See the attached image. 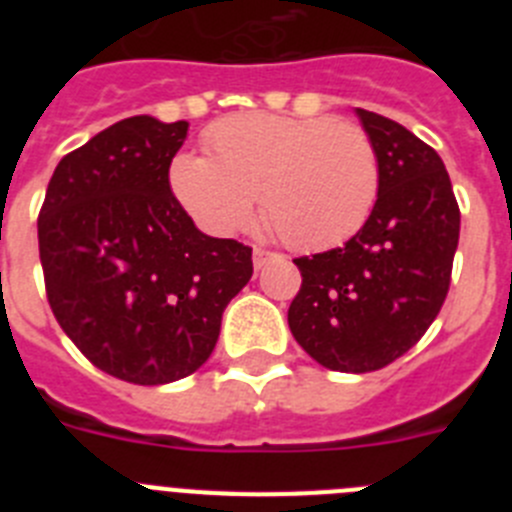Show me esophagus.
Returning a JSON list of instances; mask_svg holds the SVG:
<instances>
[{"mask_svg":"<svg viewBox=\"0 0 512 512\" xmlns=\"http://www.w3.org/2000/svg\"><path fill=\"white\" fill-rule=\"evenodd\" d=\"M274 256H277V253L266 251V248H253V269H264Z\"/></svg>","mask_w":512,"mask_h":512,"instance_id":"1","label":"esophagus"}]
</instances>
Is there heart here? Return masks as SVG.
<instances>
[{
    "mask_svg": "<svg viewBox=\"0 0 512 512\" xmlns=\"http://www.w3.org/2000/svg\"><path fill=\"white\" fill-rule=\"evenodd\" d=\"M210 156L179 153L169 184L212 235L264 220L287 246L323 251L369 220L379 194V153L361 125L333 117L233 115L205 135Z\"/></svg>",
    "mask_w": 512,
    "mask_h": 512,
    "instance_id": "1",
    "label": "heart"
}]
</instances>
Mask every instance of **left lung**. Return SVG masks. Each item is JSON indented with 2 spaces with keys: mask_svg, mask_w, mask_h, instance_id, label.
Segmentation results:
<instances>
[{
  "mask_svg": "<svg viewBox=\"0 0 512 512\" xmlns=\"http://www.w3.org/2000/svg\"><path fill=\"white\" fill-rule=\"evenodd\" d=\"M379 153V194L343 248L295 259L302 287L287 312L295 341L325 369L377 372L420 341L449 295L459 205L428 143L356 110Z\"/></svg>",
  "mask_w": 512,
  "mask_h": 512,
  "instance_id": "obj_1",
  "label": "left lung"
}]
</instances>
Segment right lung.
Instances as JSON below:
<instances>
[{"mask_svg": "<svg viewBox=\"0 0 512 512\" xmlns=\"http://www.w3.org/2000/svg\"><path fill=\"white\" fill-rule=\"evenodd\" d=\"M189 122L120 120L66 153L38 217L45 292L63 333L97 369L133 384L197 372L251 248L197 230L169 166Z\"/></svg>", "mask_w": 512, "mask_h": 512, "instance_id": "obj_1", "label": "right lung"}]
</instances>
